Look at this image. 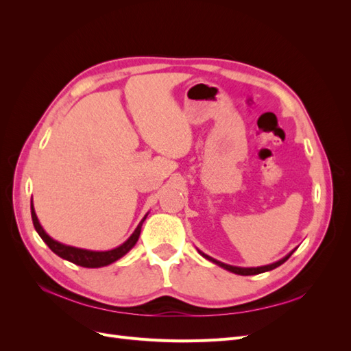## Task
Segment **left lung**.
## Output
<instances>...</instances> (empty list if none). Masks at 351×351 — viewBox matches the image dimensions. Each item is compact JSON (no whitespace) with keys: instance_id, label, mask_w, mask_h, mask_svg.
I'll return each mask as SVG.
<instances>
[{"instance_id":"1","label":"left lung","mask_w":351,"mask_h":351,"mask_svg":"<svg viewBox=\"0 0 351 351\" xmlns=\"http://www.w3.org/2000/svg\"><path fill=\"white\" fill-rule=\"evenodd\" d=\"M294 250H295V249H294ZM294 250H291L289 254H287V256H284L282 259H280V261H277V262L269 263V265H265V267H256V268L232 267V265H227V263H224V262H219V261H217V259H214V258L208 256V254H205L204 252H200V250H197V252H199L205 259L210 261L212 263H215V265H218V267L224 268V269H227V271H230V272H232V274H237V275H256V274H262V272H267V271H272V269H275L277 267H280V265H282L287 259H289V258L291 256Z\"/></svg>"}]
</instances>
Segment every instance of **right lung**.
I'll return each mask as SVG.
<instances>
[{
    "label": "right lung",
    "instance_id": "right-lung-1",
    "mask_svg": "<svg viewBox=\"0 0 351 351\" xmlns=\"http://www.w3.org/2000/svg\"><path fill=\"white\" fill-rule=\"evenodd\" d=\"M30 214H32V221H34V226H35V230L38 234L40 236V239L44 240L48 247L54 252L56 254H58L60 258L66 259L71 263H76L79 265V267H83V268H101V267H107V265L119 261L120 258H123L125 253H129L134 244L137 243V240H139V236H141V230H142V226L143 222L147 217V214L143 217V219L139 222V226L136 227V230L133 231V234L127 239L123 244H120L119 247L115 249H111V250H88V249H80V247H74V246H69V244H64V243H60L57 240H54L52 237H49L45 230L42 228L40 222L36 217V212H35V208H34V200L30 202Z\"/></svg>",
    "mask_w": 351,
    "mask_h": 351
}]
</instances>
